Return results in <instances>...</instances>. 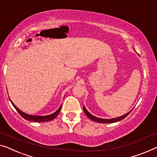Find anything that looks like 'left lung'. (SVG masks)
<instances>
[{"label": "left lung", "mask_w": 157, "mask_h": 157, "mask_svg": "<svg viewBox=\"0 0 157 157\" xmlns=\"http://www.w3.org/2000/svg\"><path fill=\"white\" fill-rule=\"evenodd\" d=\"M83 111H84V113H85V114L86 115V116H87L88 117H89L90 120H93V121L99 122V123H113V122L120 121V120H121L122 119H124V118H125L129 115V113H130V112H129V113H127V114L122 115V116L118 117L117 118H113V119H101V118L96 117L94 116V115H92L91 114H90V113L88 112L87 110H86V108L84 106H83Z\"/></svg>", "instance_id": "8db88e82"}]
</instances>
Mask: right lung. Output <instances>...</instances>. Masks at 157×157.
<instances>
[{
  "instance_id": "add662e5",
  "label": "right lung",
  "mask_w": 157,
  "mask_h": 157,
  "mask_svg": "<svg viewBox=\"0 0 157 157\" xmlns=\"http://www.w3.org/2000/svg\"><path fill=\"white\" fill-rule=\"evenodd\" d=\"M11 103L13 104V105L14 106V108H15V110H16L18 113H19V114L21 115V116L24 118V119L25 120H29V121H33V122H49V121H51V120H54V118H55L56 116H57L59 113L60 112V110L61 108H62V105L59 107V108L56 111L55 113H54L53 114H51L49 115H46V116H37V115H28V114H26V113H25L21 111L20 110H19L16 106H15L14 104L12 103V101H11Z\"/></svg>"
}]
</instances>
